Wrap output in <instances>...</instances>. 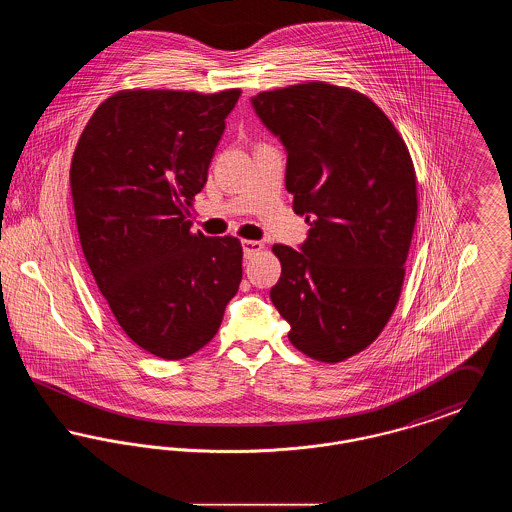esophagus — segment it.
<instances>
[{
  "mask_svg": "<svg viewBox=\"0 0 512 512\" xmlns=\"http://www.w3.org/2000/svg\"><path fill=\"white\" fill-rule=\"evenodd\" d=\"M242 247H244L245 257L249 259V257H253L255 253H259L265 245H263V242H257V240H244Z\"/></svg>",
  "mask_w": 512,
  "mask_h": 512,
  "instance_id": "1",
  "label": "esophagus"
}]
</instances>
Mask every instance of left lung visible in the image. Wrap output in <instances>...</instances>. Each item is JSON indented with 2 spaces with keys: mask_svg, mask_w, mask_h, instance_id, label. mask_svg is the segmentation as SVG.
<instances>
[{
  "mask_svg": "<svg viewBox=\"0 0 512 512\" xmlns=\"http://www.w3.org/2000/svg\"><path fill=\"white\" fill-rule=\"evenodd\" d=\"M288 153L286 190L307 240L276 244L270 299L307 357L340 363L380 336L399 301L416 222V176L403 138L370 99L307 82L251 98Z\"/></svg>",
  "mask_w": 512,
  "mask_h": 512,
  "instance_id": "8db88e82",
  "label": "left lung"
}]
</instances>
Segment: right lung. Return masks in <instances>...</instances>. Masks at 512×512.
<instances>
[{"mask_svg": "<svg viewBox=\"0 0 512 512\" xmlns=\"http://www.w3.org/2000/svg\"><path fill=\"white\" fill-rule=\"evenodd\" d=\"M240 90H124L86 124L71 163L80 245L124 334L178 361L215 338L242 282L238 238L192 234Z\"/></svg>", "mask_w": 512, "mask_h": 512, "instance_id": "obj_1", "label": "right lung"}]
</instances>
